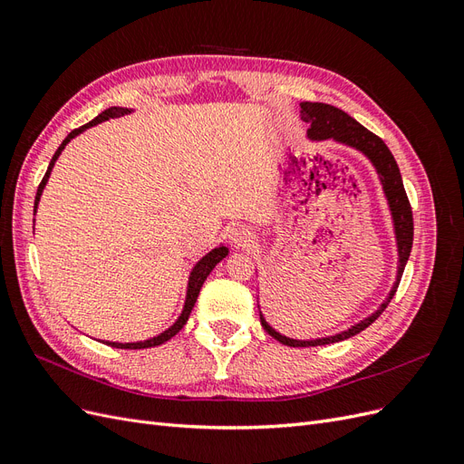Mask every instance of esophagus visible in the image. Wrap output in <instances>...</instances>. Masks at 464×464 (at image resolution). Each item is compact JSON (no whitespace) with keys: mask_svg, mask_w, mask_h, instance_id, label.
Segmentation results:
<instances>
[{"mask_svg":"<svg viewBox=\"0 0 464 464\" xmlns=\"http://www.w3.org/2000/svg\"><path fill=\"white\" fill-rule=\"evenodd\" d=\"M227 236L236 247H246L254 242V232H251L247 227H244V224H237V222L230 224L227 228Z\"/></svg>","mask_w":464,"mask_h":464,"instance_id":"34e87169","label":"esophagus"}]
</instances>
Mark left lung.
I'll return each mask as SVG.
<instances>
[{
    "instance_id": "8db88e82",
    "label": "left lung",
    "mask_w": 464,
    "mask_h": 464,
    "mask_svg": "<svg viewBox=\"0 0 464 464\" xmlns=\"http://www.w3.org/2000/svg\"><path fill=\"white\" fill-rule=\"evenodd\" d=\"M300 116L305 123H310V130H307V137L312 141H327V139H333V141L346 145L350 149H356L366 157L379 176V181H382V188L385 193V199L391 210V218H392V228H395V240H397V254H399V266H397V280L392 283V288L389 292V296L385 302L377 307V310L368 315L366 319H362L354 323L353 327H348L346 331H341L331 336H321V339H312V341H298V339H290V336L280 334L275 331L263 314L259 312L261 317V325L263 329L269 333L273 339L278 343H283L286 346H321V344H333V343H341L350 339L363 329H368L372 323L385 312V307L389 302L395 296V292L399 288L402 271L406 266V261L411 257V249H412V237H414V222H412V208L409 203V198H406V191L402 186V178L401 170L397 166L395 157H392L387 145L368 131L363 125H360L354 118H350L346 111L334 108L331 104H323V102H302L300 104Z\"/></svg>"
}]
</instances>
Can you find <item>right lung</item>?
I'll use <instances>...</instances> for the list:
<instances>
[{
    "label": "right lung",
    "mask_w": 464,
    "mask_h": 464,
    "mask_svg": "<svg viewBox=\"0 0 464 464\" xmlns=\"http://www.w3.org/2000/svg\"><path fill=\"white\" fill-rule=\"evenodd\" d=\"M131 108H120V106H111V108H108V110H104L102 114H98L92 121H89V123H85L82 125V128H79V130H73L72 133H69L65 139H63V143L58 147V150H55V154L52 157V160H50V166H48V170H46V174H44V178H42V181H40V186H38V191H36V199H34V215H36V208H38V201H40V198H42V191H44V188H46V184H48V178H50V174H52V168H53V164H55V160H58V157L62 154V150L65 149V145L72 141L73 137H77L79 133H82L85 130H89V128H92V125H98V123H102V121H106V120H111V118H120V116H125V114H131ZM228 256V247L227 246H218V247H215V249H210L208 254L205 256V257H201L198 263H195V266L191 269V273H189V280H188V292H186V302H184V310H181V314H179V317L174 321V325H170L168 327L166 331H162L160 334H157V336H152V339H147V341H137V343H111V341H102V343H106V344H110V346H114V348H125V350H139V348H150V346H159V344H164L166 341H170L174 334H178L179 331H181V327L186 325L188 323V319H189V314H191V310H193V305H195V302H198V296H199V292H201V286H203V283L207 280V276L210 275V271L215 269V266Z\"/></svg>",
    "instance_id": "1"
}]
</instances>
